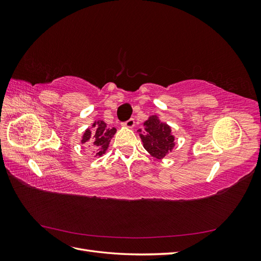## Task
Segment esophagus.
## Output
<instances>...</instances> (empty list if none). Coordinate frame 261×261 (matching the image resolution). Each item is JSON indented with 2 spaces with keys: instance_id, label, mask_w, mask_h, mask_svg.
<instances>
[{
  "instance_id": "obj_1",
  "label": "esophagus",
  "mask_w": 261,
  "mask_h": 261,
  "mask_svg": "<svg viewBox=\"0 0 261 261\" xmlns=\"http://www.w3.org/2000/svg\"><path fill=\"white\" fill-rule=\"evenodd\" d=\"M122 126H124V127H127V128H133L134 126H135V121H134V118H129L128 121L122 123Z\"/></svg>"
}]
</instances>
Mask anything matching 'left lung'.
<instances>
[{"label": "left lung", "mask_w": 261, "mask_h": 261, "mask_svg": "<svg viewBox=\"0 0 261 261\" xmlns=\"http://www.w3.org/2000/svg\"><path fill=\"white\" fill-rule=\"evenodd\" d=\"M144 148L155 159H163L175 146V137L170 126L161 122L158 115H151L144 122V129H138Z\"/></svg>", "instance_id": "left-lung-1"}]
</instances>
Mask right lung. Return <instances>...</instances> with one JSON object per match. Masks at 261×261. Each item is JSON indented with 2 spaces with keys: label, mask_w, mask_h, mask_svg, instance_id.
Masks as SVG:
<instances>
[{
  "label": "right lung",
  "mask_w": 261,
  "mask_h": 261,
  "mask_svg": "<svg viewBox=\"0 0 261 261\" xmlns=\"http://www.w3.org/2000/svg\"><path fill=\"white\" fill-rule=\"evenodd\" d=\"M115 133V127H109L105 121L98 120L93 122L91 127L85 130L81 141L82 144H87L88 147L97 150L96 156H101L106 153Z\"/></svg>",
  "instance_id": "right-lung-1"
}]
</instances>
